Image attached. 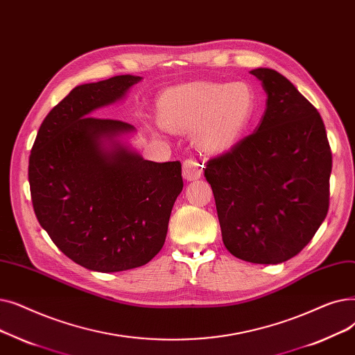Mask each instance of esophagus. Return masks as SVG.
I'll return each instance as SVG.
<instances>
[{
	"label": "esophagus",
	"instance_id": "34e87169",
	"mask_svg": "<svg viewBox=\"0 0 355 355\" xmlns=\"http://www.w3.org/2000/svg\"><path fill=\"white\" fill-rule=\"evenodd\" d=\"M202 168H204V163L191 157L188 160H184L182 167V175L187 180H196L202 176Z\"/></svg>",
	"mask_w": 355,
	"mask_h": 355
}]
</instances>
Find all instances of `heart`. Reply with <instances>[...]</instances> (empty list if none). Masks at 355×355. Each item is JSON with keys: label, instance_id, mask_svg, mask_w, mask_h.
I'll return each mask as SVG.
<instances>
[{"label": "heart", "instance_id": "1", "mask_svg": "<svg viewBox=\"0 0 355 355\" xmlns=\"http://www.w3.org/2000/svg\"><path fill=\"white\" fill-rule=\"evenodd\" d=\"M256 111L257 95L245 82H191L164 91L157 99L162 127L192 132L193 143L208 153H224L237 144Z\"/></svg>", "mask_w": 355, "mask_h": 355}]
</instances>
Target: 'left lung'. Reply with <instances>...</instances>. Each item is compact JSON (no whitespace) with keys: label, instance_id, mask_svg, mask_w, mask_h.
Wrapping results in <instances>:
<instances>
[{"label":"left lung","instance_id":"8db88e82","mask_svg":"<svg viewBox=\"0 0 355 355\" xmlns=\"http://www.w3.org/2000/svg\"><path fill=\"white\" fill-rule=\"evenodd\" d=\"M267 95L257 128L211 159V184L223 241L257 264L295 257L328 214L332 155L322 118L282 73L250 72Z\"/></svg>","mask_w":355,"mask_h":355}]
</instances>
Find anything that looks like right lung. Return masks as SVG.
<instances>
[{"label": "right lung", "instance_id": "add662e5", "mask_svg": "<svg viewBox=\"0 0 355 355\" xmlns=\"http://www.w3.org/2000/svg\"><path fill=\"white\" fill-rule=\"evenodd\" d=\"M141 76L85 83L47 114L28 160L33 208L58 248L101 273L147 264L162 250L182 192L180 162L144 160L125 141L134 125L92 116Z\"/></svg>", "mask_w": 355, "mask_h": 355}]
</instances>
